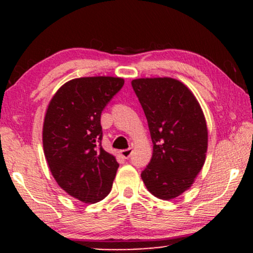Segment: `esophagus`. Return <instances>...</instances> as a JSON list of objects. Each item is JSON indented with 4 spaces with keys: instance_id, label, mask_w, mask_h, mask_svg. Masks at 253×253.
Wrapping results in <instances>:
<instances>
[{
    "instance_id": "obj_1",
    "label": "esophagus",
    "mask_w": 253,
    "mask_h": 253,
    "mask_svg": "<svg viewBox=\"0 0 253 253\" xmlns=\"http://www.w3.org/2000/svg\"><path fill=\"white\" fill-rule=\"evenodd\" d=\"M132 149H127V150H121L120 151V155L124 157L125 159H128L129 157H130V155H132Z\"/></svg>"
}]
</instances>
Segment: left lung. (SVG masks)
Wrapping results in <instances>:
<instances>
[{
  "instance_id": "1",
  "label": "left lung",
  "mask_w": 253,
  "mask_h": 253,
  "mask_svg": "<svg viewBox=\"0 0 253 253\" xmlns=\"http://www.w3.org/2000/svg\"><path fill=\"white\" fill-rule=\"evenodd\" d=\"M132 86L153 143L152 158L141 178L152 195L175 199L189 189L206 161L208 129L201 106L175 78H138Z\"/></svg>"
}]
</instances>
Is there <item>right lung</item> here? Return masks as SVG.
Listing matches in <instances>:
<instances>
[{"label": "right lung", "mask_w": 253, "mask_h": 253, "mask_svg": "<svg viewBox=\"0 0 253 253\" xmlns=\"http://www.w3.org/2000/svg\"><path fill=\"white\" fill-rule=\"evenodd\" d=\"M120 77L69 81L51 98L42 127V146L52 176L63 190L96 203L112 190L119 164L101 146V113L123 88Z\"/></svg>", "instance_id": "obj_1"}]
</instances>
